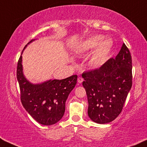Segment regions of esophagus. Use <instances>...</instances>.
<instances>
[{"mask_svg": "<svg viewBox=\"0 0 147 147\" xmlns=\"http://www.w3.org/2000/svg\"><path fill=\"white\" fill-rule=\"evenodd\" d=\"M83 80H83V78L82 77H78V82L80 83V84L83 82Z\"/></svg>", "mask_w": 147, "mask_h": 147, "instance_id": "34e87169", "label": "esophagus"}]
</instances>
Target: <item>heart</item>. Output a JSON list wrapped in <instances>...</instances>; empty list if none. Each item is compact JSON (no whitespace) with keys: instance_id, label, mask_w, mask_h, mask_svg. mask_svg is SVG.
<instances>
[{"instance_id":"b5f03b06","label":"heart","mask_w":147,"mask_h":147,"mask_svg":"<svg viewBox=\"0 0 147 147\" xmlns=\"http://www.w3.org/2000/svg\"><path fill=\"white\" fill-rule=\"evenodd\" d=\"M103 39L104 37L100 35L88 37L78 43L75 49L76 53L82 55L96 49L90 59V65L95 67L102 66L108 59L113 47L111 39L102 40Z\"/></svg>"}]
</instances>
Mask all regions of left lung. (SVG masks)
<instances>
[{
  "mask_svg": "<svg viewBox=\"0 0 147 147\" xmlns=\"http://www.w3.org/2000/svg\"><path fill=\"white\" fill-rule=\"evenodd\" d=\"M82 76L89 117L100 124L113 121L121 112L132 86V60L125 44L123 43L115 59H109L100 69Z\"/></svg>",
  "mask_w": 147,
  "mask_h": 147,
  "instance_id": "left-lung-1",
  "label": "left lung"
}]
</instances>
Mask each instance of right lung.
Instances as JSON below:
<instances>
[{
  "label": "right lung",
  "mask_w": 147,
  "mask_h": 147,
  "mask_svg": "<svg viewBox=\"0 0 147 147\" xmlns=\"http://www.w3.org/2000/svg\"><path fill=\"white\" fill-rule=\"evenodd\" d=\"M35 40L32 39L25 46L18 63L16 76L21 102L36 121L44 125H51L60 121L64 115L65 102L75 87L77 75L62 80L50 79L38 84L30 82L24 74L22 55L27 45Z\"/></svg>",
  "instance_id": "add662e5"
}]
</instances>
